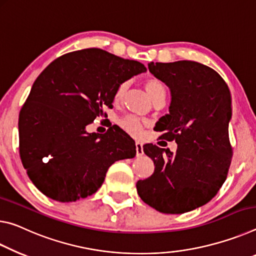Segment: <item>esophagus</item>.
<instances>
[{"mask_svg":"<svg viewBox=\"0 0 256 256\" xmlns=\"http://www.w3.org/2000/svg\"><path fill=\"white\" fill-rule=\"evenodd\" d=\"M135 145H136V156H143V154H144L143 144H142L140 142H136Z\"/></svg>","mask_w":256,"mask_h":256,"instance_id":"1","label":"esophagus"}]
</instances>
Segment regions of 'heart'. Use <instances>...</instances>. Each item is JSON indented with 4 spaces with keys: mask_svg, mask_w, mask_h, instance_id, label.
Wrapping results in <instances>:
<instances>
[{
    "mask_svg": "<svg viewBox=\"0 0 256 256\" xmlns=\"http://www.w3.org/2000/svg\"><path fill=\"white\" fill-rule=\"evenodd\" d=\"M128 88V82H124L118 85L114 92V100H122ZM145 90H148L150 98L153 100H156L158 98L166 96V87L163 84L156 78H150L145 82ZM120 127L124 129L126 132L130 134V135L138 137L143 132V121L136 116H126L122 119L119 120Z\"/></svg>",
    "mask_w": 256,
    "mask_h": 256,
    "instance_id": "1",
    "label": "heart"
}]
</instances>
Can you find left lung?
Segmentation results:
<instances>
[{"label": "left lung", "instance_id": "8db88e82", "mask_svg": "<svg viewBox=\"0 0 256 256\" xmlns=\"http://www.w3.org/2000/svg\"><path fill=\"white\" fill-rule=\"evenodd\" d=\"M148 70L171 93L169 113L154 129L178 148L174 153L144 145L156 168L150 177L138 180L137 192L156 211L180 214L206 204L227 178L232 158V95L222 77L198 62H150Z\"/></svg>", "mask_w": 256, "mask_h": 256}]
</instances>
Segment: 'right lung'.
<instances>
[{"mask_svg": "<svg viewBox=\"0 0 256 256\" xmlns=\"http://www.w3.org/2000/svg\"><path fill=\"white\" fill-rule=\"evenodd\" d=\"M145 71L100 48L66 53L42 71L19 113L20 158L37 190L62 203L85 198L113 163L136 156L122 129L88 134L86 126L106 116L119 84Z\"/></svg>", "mask_w": 256, "mask_h": 256, "instance_id": "obj_1", "label": "right lung"}]
</instances>
